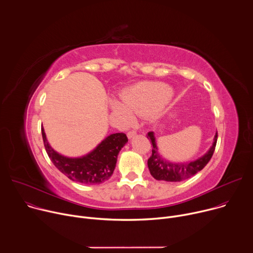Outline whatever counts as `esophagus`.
<instances>
[{
  "instance_id": "34e87169",
  "label": "esophagus",
  "mask_w": 253,
  "mask_h": 253,
  "mask_svg": "<svg viewBox=\"0 0 253 253\" xmlns=\"http://www.w3.org/2000/svg\"><path fill=\"white\" fill-rule=\"evenodd\" d=\"M135 135H136V131H130V132L127 133V137H128L129 139L133 138Z\"/></svg>"
}]
</instances>
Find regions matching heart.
I'll return each mask as SVG.
<instances>
[{
    "mask_svg": "<svg viewBox=\"0 0 253 253\" xmlns=\"http://www.w3.org/2000/svg\"><path fill=\"white\" fill-rule=\"evenodd\" d=\"M171 95L170 88L162 83L141 82L131 86L121 95V102L113 101L112 109L124 119L132 114L142 115L165 102Z\"/></svg>",
    "mask_w": 253,
    "mask_h": 253,
    "instance_id": "obj_1",
    "label": "heart"
}]
</instances>
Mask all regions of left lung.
<instances>
[{
  "label": "left lung",
  "instance_id": "8db88e82",
  "mask_svg": "<svg viewBox=\"0 0 253 253\" xmlns=\"http://www.w3.org/2000/svg\"><path fill=\"white\" fill-rule=\"evenodd\" d=\"M147 137L151 139L152 145H153L152 155L150 156L147 162L149 171L156 180H162V181H168V182L182 181V180L190 178L191 176L195 175L197 172L202 170L211 159L214 153L216 142H217V133H216L213 139L212 146L203 156L193 161L176 163V162H170L164 159L158 153V147L156 144L154 132H149Z\"/></svg>",
  "mask_w": 253,
  "mask_h": 253
}]
</instances>
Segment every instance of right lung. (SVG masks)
<instances>
[{
    "instance_id": "add662e5",
    "label": "right lung",
    "mask_w": 253,
    "mask_h": 253,
    "mask_svg": "<svg viewBox=\"0 0 253 253\" xmlns=\"http://www.w3.org/2000/svg\"><path fill=\"white\" fill-rule=\"evenodd\" d=\"M42 136L45 149L53 164L72 181L88 185L103 183L112 176L118 154L128 142L124 133H114L107 136L88 154L81 157H67L51 147L43 127Z\"/></svg>"
}]
</instances>
